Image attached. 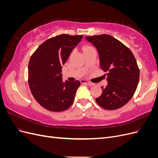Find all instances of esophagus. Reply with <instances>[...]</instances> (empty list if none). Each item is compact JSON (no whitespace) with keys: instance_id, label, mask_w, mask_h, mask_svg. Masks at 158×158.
Returning <instances> with one entry per match:
<instances>
[{"instance_id":"obj_1","label":"esophagus","mask_w":158,"mask_h":158,"mask_svg":"<svg viewBox=\"0 0 158 158\" xmlns=\"http://www.w3.org/2000/svg\"><path fill=\"white\" fill-rule=\"evenodd\" d=\"M81 83H82V84H86L88 85H89V86H92V85H95L94 83L90 82H89V81L85 80H81Z\"/></svg>"}]
</instances>
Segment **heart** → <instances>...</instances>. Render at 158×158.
I'll return each mask as SVG.
<instances>
[{"label":"heart","instance_id":"obj_1","mask_svg":"<svg viewBox=\"0 0 158 158\" xmlns=\"http://www.w3.org/2000/svg\"><path fill=\"white\" fill-rule=\"evenodd\" d=\"M90 47H91V46H89V45H85V46H84V47H83V49L85 50V49H86L90 48Z\"/></svg>","mask_w":158,"mask_h":158}]
</instances>
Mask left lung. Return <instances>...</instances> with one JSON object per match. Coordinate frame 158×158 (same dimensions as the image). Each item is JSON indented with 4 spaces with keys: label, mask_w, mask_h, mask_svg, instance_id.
<instances>
[{
    "label": "left lung",
    "mask_w": 158,
    "mask_h": 158,
    "mask_svg": "<svg viewBox=\"0 0 158 158\" xmlns=\"http://www.w3.org/2000/svg\"><path fill=\"white\" fill-rule=\"evenodd\" d=\"M96 47L100 66L107 72L108 84L102 87V94L95 99L99 106L107 110L121 108L135 94L140 78V70L132 51L107 34L85 37Z\"/></svg>",
    "instance_id": "1"
}]
</instances>
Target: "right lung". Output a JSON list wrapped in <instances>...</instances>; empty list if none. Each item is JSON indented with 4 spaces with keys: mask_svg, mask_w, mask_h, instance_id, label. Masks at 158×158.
Masks as SVG:
<instances>
[{
    "mask_svg": "<svg viewBox=\"0 0 158 158\" xmlns=\"http://www.w3.org/2000/svg\"><path fill=\"white\" fill-rule=\"evenodd\" d=\"M83 35L61 34L41 44L28 64V84L33 96L51 111H65L73 103L78 80L63 82L62 68Z\"/></svg>",
    "mask_w": 158,
    "mask_h": 158,
    "instance_id": "1",
    "label": "right lung"
}]
</instances>
